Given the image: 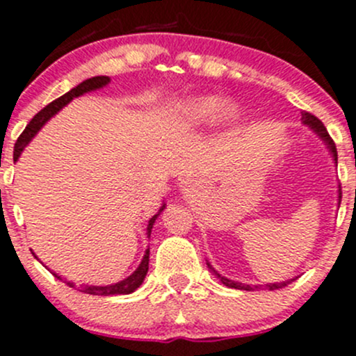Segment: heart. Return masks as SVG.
Masks as SVG:
<instances>
[{"label": "heart", "instance_id": "heart-1", "mask_svg": "<svg viewBox=\"0 0 356 356\" xmlns=\"http://www.w3.org/2000/svg\"><path fill=\"white\" fill-rule=\"evenodd\" d=\"M220 113L222 117L231 118L234 110L232 106L224 105L218 96H198L186 99L174 110V117L186 127H200L217 118Z\"/></svg>", "mask_w": 356, "mask_h": 356}]
</instances>
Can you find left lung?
Wrapping results in <instances>:
<instances>
[{"label":"left lung","instance_id":"left-lung-1","mask_svg":"<svg viewBox=\"0 0 356 356\" xmlns=\"http://www.w3.org/2000/svg\"><path fill=\"white\" fill-rule=\"evenodd\" d=\"M301 120H303V124H307L308 127L314 129V131L317 132V134L321 136L322 139H324L325 145H327V148L331 149L334 160H336V163H337V149H336V145H334L332 138H331V136H329V132H327V129H325V125L322 124V122L318 120V118L315 117V115L308 113V111H303V113H301ZM341 195H343V193H341V186H339V203H341V198H343V196H341ZM213 272H215V270H213ZM215 275H217V277H220L222 284H225V286H227V288L245 289V291H250V289H251V286L241 284V282L229 281L227 277H222V275L217 274V272H215ZM293 281H294V279H291V281H286V282H275V284H267V286H265V288H268L270 291H274V289H282V288H284V286L291 284V282H293ZM254 288H258V286H254Z\"/></svg>","mask_w":356,"mask_h":356}]
</instances>
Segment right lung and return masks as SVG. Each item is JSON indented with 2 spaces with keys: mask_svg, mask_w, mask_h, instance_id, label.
Wrapping results in <instances>:
<instances>
[{
  "mask_svg": "<svg viewBox=\"0 0 356 356\" xmlns=\"http://www.w3.org/2000/svg\"><path fill=\"white\" fill-rule=\"evenodd\" d=\"M110 82V77H106V75H98V77H91L88 79V81L81 82L79 86H75L74 89H70V91L65 92L63 96H60V98H56L55 102L49 103L48 106H44L39 113L34 115V118H32L31 122L27 124V127H25V131L20 134V138L17 139L15 143V148H13V161L19 160L20 153L24 152L25 146L29 145V141H31L32 138L35 136V132L39 131V129L44 125V122H48L49 118L53 117V115L56 113L58 110H62L63 106L67 105V103H70L72 99L77 98V96L84 95V92L88 91H95V89H99L103 88V86H106ZM163 207L158 210L156 215H153L152 218H149V224H148V229H146V234H152V229H153V224H155L156 217L160 215V211L163 210ZM148 264H149V250H146L145 257H143L141 264H139V267L136 268V272L132 275H129L127 279H124V281L117 282V284H111V286H81V293H88V294H96V296H111V294H129V293H134L136 289L139 288V286L143 284V281H145L146 277V272H148ZM55 277H58V275L55 274ZM60 279V277H58ZM70 286H74L72 282H68Z\"/></svg>",
  "mask_w": 356,
  "mask_h": 356,
  "instance_id": "right-lung-1",
  "label": "right lung"
}]
</instances>
